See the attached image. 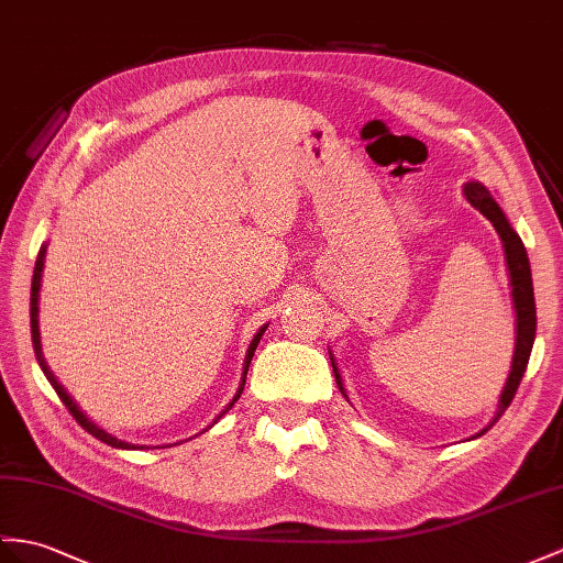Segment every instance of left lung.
<instances>
[{
  "label": "left lung",
  "mask_w": 563,
  "mask_h": 563,
  "mask_svg": "<svg viewBox=\"0 0 563 563\" xmlns=\"http://www.w3.org/2000/svg\"><path fill=\"white\" fill-rule=\"evenodd\" d=\"M465 198L471 200L473 208H477L483 212L492 227L497 229V234L504 243V253H506V265H509V274H511V296H514V308H516V353H514V365H511V375L506 379V387L501 391V401H499V410L492 424H495L504 410L511 406L514 396L518 391L520 379H523V373L530 361V351H532V341H534V327H538V312H534V294H532V274H530V263H528V253L526 245L520 241V236L511 229L509 219L504 217L501 208L497 205V200L492 198L489 190L479 184H468L465 186ZM332 358V355H329ZM332 367H334V377L336 385L341 389V394L346 396L344 385H341V375L336 369V363L332 358Z\"/></svg>",
  "instance_id": "8db88e82"
}]
</instances>
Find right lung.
Segmentation results:
<instances>
[{
    "label": "right lung",
    "instance_id": "obj_1",
    "mask_svg": "<svg viewBox=\"0 0 563 563\" xmlns=\"http://www.w3.org/2000/svg\"><path fill=\"white\" fill-rule=\"evenodd\" d=\"M45 251H47V249L43 245V249H40V253H37V260H35V272H33V284H31V336H33L35 358H37L40 367H43L45 377L49 379V385L54 387V391H57V396L62 399V404L68 408V413H71V416L78 420L80 428H84L86 432H90L92 437H98L100 442H104V444H109V446H117V449H139L135 444L121 442V440H117V437L107 434L104 430H100V428H98V424H92L84 413H80V410H78V406L74 404L71 396H68V394L64 391V387H62L59 382L54 379V375L49 373V367H47V363H45V358H43V351H40V329H37V294H40V277H43V265H45ZM263 332H265V327L260 329V332H257V334H255V339H253V344L249 346V355H245V369H243V385H245V375H249V365H251V361H253V353H255V349H257V344H260V336H263ZM243 385H241V389H239V394H236V399H239L241 391H243ZM236 399L229 404V408L236 404ZM229 408H227V410H229Z\"/></svg>",
    "mask_w": 563,
    "mask_h": 563
}]
</instances>
